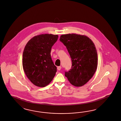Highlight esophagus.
Returning <instances> with one entry per match:
<instances>
[{"label": "esophagus", "mask_w": 121, "mask_h": 121, "mask_svg": "<svg viewBox=\"0 0 121 121\" xmlns=\"http://www.w3.org/2000/svg\"><path fill=\"white\" fill-rule=\"evenodd\" d=\"M61 68H62V67H61V66H59L57 67V69L59 70H60L61 69Z\"/></svg>", "instance_id": "esophagus-1"}]
</instances>
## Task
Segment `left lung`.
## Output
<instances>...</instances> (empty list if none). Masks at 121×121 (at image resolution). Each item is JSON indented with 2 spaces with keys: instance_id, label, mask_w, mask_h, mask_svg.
Segmentation results:
<instances>
[{
  "instance_id": "1",
  "label": "left lung",
  "mask_w": 121,
  "mask_h": 121,
  "mask_svg": "<svg viewBox=\"0 0 121 121\" xmlns=\"http://www.w3.org/2000/svg\"><path fill=\"white\" fill-rule=\"evenodd\" d=\"M59 40L66 46L72 61L71 68L65 72V76L75 86L84 85L97 68L98 54L95 44L88 37L76 34L61 35Z\"/></svg>"
}]
</instances>
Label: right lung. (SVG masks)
I'll list each match as a JSON object with an SVG mask.
<instances>
[{
  "label": "right lung",
  "mask_w": 121,
  "mask_h": 121,
  "mask_svg": "<svg viewBox=\"0 0 121 121\" xmlns=\"http://www.w3.org/2000/svg\"><path fill=\"white\" fill-rule=\"evenodd\" d=\"M58 37L57 35L41 34L31 38L25 47L23 69L28 78L36 86H47L55 76L57 67L52 60L51 52Z\"/></svg>",
  "instance_id": "right-lung-1"
}]
</instances>
